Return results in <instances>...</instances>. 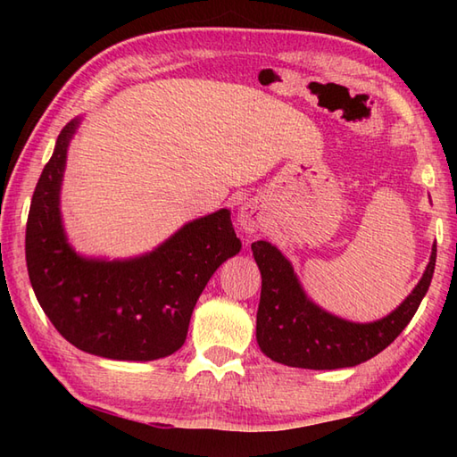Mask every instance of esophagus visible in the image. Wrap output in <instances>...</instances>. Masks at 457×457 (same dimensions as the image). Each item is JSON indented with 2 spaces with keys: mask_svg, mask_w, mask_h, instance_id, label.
<instances>
[{
  "mask_svg": "<svg viewBox=\"0 0 457 457\" xmlns=\"http://www.w3.org/2000/svg\"><path fill=\"white\" fill-rule=\"evenodd\" d=\"M237 221H239V226H241V229L245 231V234H255V231L263 229L265 216H263V212H261L257 204L247 202V204H244V206H241Z\"/></svg>",
  "mask_w": 457,
  "mask_h": 457,
  "instance_id": "obj_1",
  "label": "esophagus"
}]
</instances>
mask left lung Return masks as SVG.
I'll list each match as a JSON object with an SVG mask.
<instances>
[{"label":"left lung","mask_w":457,"mask_h":457,"mask_svg":"<svg viewBox=\"0 0 457 457\" xmlns=\"http://www.w3.org/2000/svg\"><path fill=\"white\" fill-rule=\"evenodd\" d=\"M261 270L257 344L277 363L303 369L353 367L391 345L428 293L436 267V245L419 285L377 322L357 324L314 304L306 296L290 261L269 241L251 244Z\"/></svg>","instance_id":"8db88e82"}]
</instances>
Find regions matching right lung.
<instances>
[{
    "mask_svg": "<svg viewBox=\"0 0 457 457\" xmlns=\"http://www.w3.org/2000/svg\"><path fill=\"white\" fill-rule=\"evenodd\" d=\"M80 120L66 123L45 164L27 218L25 257L38 304L64 339L86 353L153 361L182 347L196 300L241 241L221 208L188 221L151 253L88 259L62 228L66 151Z\"/></svg>",
    "mask_w": 457,
    "mask_h": 457,
    "instance_id": "add662e5",
    "label": "right lung"
}]
</instances>
